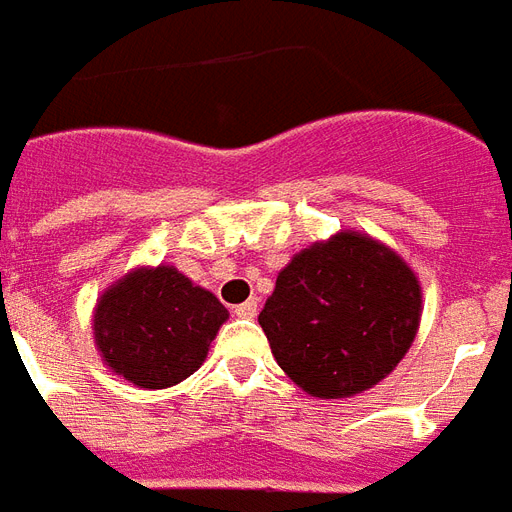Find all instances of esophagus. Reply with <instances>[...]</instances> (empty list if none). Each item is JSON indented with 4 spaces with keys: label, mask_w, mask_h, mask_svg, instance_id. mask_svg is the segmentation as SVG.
<instances>
[{
    "label": "esophagus",
    "mask_w": 512,
    "mask_h": 512,
    "mask_svg": "<svg viewBox=\"0 0 512 512\" xmlns=\"http://www.w3.org/2000/svg\"><path fill=\"white\" fill-rule=\"evenodd\" d=\"M233 314H236V317H244V320L257 317V298H249V301H244V304H238L236 309H233Z\"/></svg>",
    "instance_id": "esophagus-1"
}]
</instances>
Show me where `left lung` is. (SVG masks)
<instances>
[{"instance_id":"obj_1","label":"left lung","mask_w":512,"mask_h":512,"mask_svg":"<svg viewBox=\"0 0 512 512\" xmlns=\"http://www.w3.org/2000/svg\"><path fill=\"white\" fill-rule=\"evenodd\" d=\"M257 320L295 385L344 399L388 377L410 350L420 285L396 252L339 233L290 260Z\"/></svg>"}]
</instances>
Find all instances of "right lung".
Listing matches in <instances>:
<instances>
[{"label": "right lung", "mask_w": 512, "mask_h": 512, "mask_svg": "<svg viewBox=\"0 0 512 512\" xmlns=\"http://www.w3.org/2000/svg\"><path fill=\"white\" fill-rule=\"evenodd\" d=\"M227 309L176 268H143L105 290L94 339L113 372L138 388H170L206 361Z\"/></svg>", "instance_id": "add662e5"}]
</instances>
